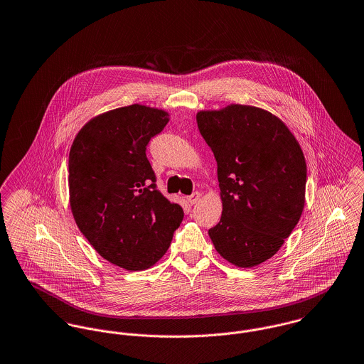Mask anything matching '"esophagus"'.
Here are the masks:
<instances>
[{
  "label": "esophagus",
  "instance_id": "obj_1",
  "mask_svg": "<svg viewBox=\"0 0 364 364\" xmlns=\"http://www.w3.org/2000/svg\"><path fill=\"white\" fill-rule=\"evenodd\" d=\"M200 198H201V193H200V192H193L192 195H189L186 198H188V201H189L191 204H196L198 200H200Z\"/></svg>",
  "mask_w": 364,
  "mask_h": 364
}]
</instances>
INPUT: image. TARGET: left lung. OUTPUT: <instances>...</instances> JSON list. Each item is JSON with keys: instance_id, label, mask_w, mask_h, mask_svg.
Instances as JSON below:
<instances>
[{"instance_id": "obj_1", "label": "left lung", "mask_w": 364, "mask_h": 364, "mask_svg": "<svg viewBox=\"0 0 364 364\" xmlns=\"http://www.w3.org/2000/svg\"><path fill=\"white\" fill-rule=\"evenodd\" d=\"M198 131L217 161L223 215L208 230L215 250L250 268L272 257L304 207L307 168L298 140L271 112L231 104L200 111Z\"/></svg>"}]
</instances>
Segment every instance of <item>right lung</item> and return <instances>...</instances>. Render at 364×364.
Instances as JSON below:
<instances>
[{"label": "right lung", "mask_w": 364, "mask_h": 364, "mask_svg": "<svg viewBox=\"0 0 364 364\" xmlns=\"http://www.w3.org/2000/svg\"><path fill=\"white\" fill-rule=\"evenodd\" d=\"M168 124L163 109L132 104L90 119L69 151V201L101 257L129 271L156 264L183 220L157 189L146 150Z\"/></svg>", "instance_id": "obj_1"}]
</instances>
